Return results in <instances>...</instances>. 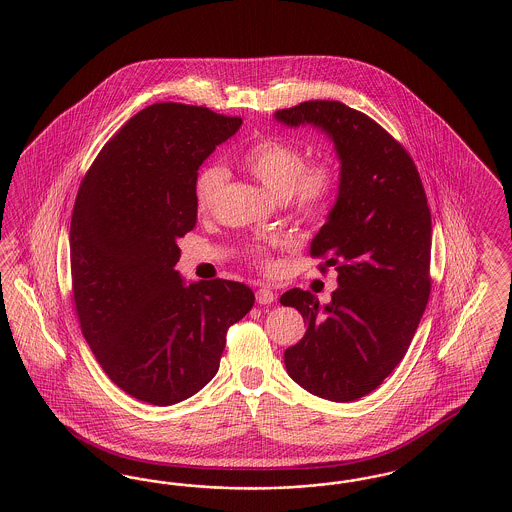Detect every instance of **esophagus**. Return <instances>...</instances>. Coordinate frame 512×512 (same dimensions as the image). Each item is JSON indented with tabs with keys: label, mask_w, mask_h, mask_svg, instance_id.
Segmentation results:
<instances>
[{
	"label": "esophagus",
	"mask_w": 512,
	"mask_h": 512,
	"mask_svg": "<svg viewBox=\"0 0 512 512\" xmlns=\"http://www.w3.org/2000/svg\"><path fill=\"white\" fill-rule=\"evenodd\" d=\"M255 297H257V303H259V305H270V303L276 299V293L272 292L267 286H263V288L257 290Z\"/></svg>",
	"instance_id": "obj_1"
}]
</instances>
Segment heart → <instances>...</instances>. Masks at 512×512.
<instances>
[{"mask_svg": "<svg viewBox=\"0 0 512 512\" xmlns=\"http://www.w3.org/2000/svg\"><path fill=\"white\" fill-rule=\"evenodd\" d=\"M240 165L276 199H292L295 211L305 219L320 217L338 190V169L328 159L307 163L305 149L284 140L265 138L247 147ZM226 182V171L211 165L197 174L194 184L195 207L207 213L219 199ZM257 257L265 259L267 249L259 247Z\"/></svg>", "mask_w": 512, "mask_h": 512, "instance_id": "1", "label": "heart"}]
</instances>
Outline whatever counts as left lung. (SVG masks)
Segmentation results:
<instances>
[{
    "instance_id": "obj_1",
    "label": "left lung",
    "mask_w": 512,
    "mask_h": 512,
    "mask_svg": "<svg viewBox=\"0 0 512 512\" xmlns=\"http://www.w3.org/2000/svg\"><path fill=\"white\" fill-rule=\"evenodd\" d=\"M290 128L324 132L340 159L334 207L311 255L338 270L332 301L293 288L280 297L307 324L284 353L303 390L347 403L376 390L405 357L430 297L432 217L405 147L340 101H305L274 113Z\"/></svg>"
}]
</instances>
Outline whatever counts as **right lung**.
<instances>
[{
	"instance_id": "obj_1",
	"label": "right lung",
	"mask_w": 512,
	"mask_h": 512,
	"mask_svg": "<svg viewBox=\"0 0 512 512\" xmlns=\"http://www.w3.org/2000/svg\"><path fill=\"white\" fill-rule=\"evenodd\" d=\"M242 126L155 103L99 151L74 201L71 274L80 328L105 374L151 405L180 403L219 370L228 328L255 303L232 280L186 284L178 238L197 220L203 161Z\"/></svg>"
}]
</instances>
